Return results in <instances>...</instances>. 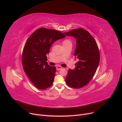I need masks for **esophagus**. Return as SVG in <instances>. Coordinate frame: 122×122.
<instances>
[{
  "label": "esophagus",
  "instance_id": "1",
  "mask_svg": "<svg viewBox=\"0 0 122 122\" xmlns=\"http://www.w3.org/2000/svg\"><path fill=\"white\" fill-rule=\"evenodd\" d=\"M56 70H57V71H58V70H61L62 68L60 66H56Z\"/></svg>",
  "mask_w": 122,
  "mask_h": 122
}]
</instances>
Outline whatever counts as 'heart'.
Here are the masks:
<instances>
[{"instance_id": "obj_1", "label": "heart", "mask_w": 122, "mask_h": 122, "mask_svg": "<svg viewBox=\"0 0 122 122\" xmlns=\"http://www.w3.org/2000/svg\"><path fill=\"white\" fill-rule=\"evenodd\" d=\"M68 43H71L70 41L69 40H65L63 42V44H68Z\"/></svg>"}]
</instances>
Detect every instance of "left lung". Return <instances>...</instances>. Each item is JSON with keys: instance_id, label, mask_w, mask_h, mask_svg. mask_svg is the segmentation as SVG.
Instances as JSON below:
<instances>
[{"instance_id": "8db88e82", "label": "left lung", "mask_w": 122, "mask_h": 122, "mask_svg": "<svg viewBox=\"0 0 122 122\" xmlns=\"http://www.w3.org/2000/svg\"><path fill=\"white\" fill-rule=\"evenodd\" d=\"M64 34L76 39L74 55L78 61L74 69H69L66 82L70 87L79 88L86 86L95 74L100 61L98 47L93 36L83 28L74 29Z\"/></svg>"}]
</instances>
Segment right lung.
I'll return each instance as SVG.
<instances>
[{"label": "right lung", "mask_w": 122, "mask_h": 122, "mask_svg": "<svg viewBox=\"0 0 122 122\" xmlns=\"http://www.w3.org/2000/svg\"><path fill=\"white\" fill-rule=\"evenodd\" d=\"M65 37L58 30L40 28L32 33L25 44L22 57L24 72L40 90L46 89L53 84L56 68L47 64L46 54L55 41Z\"/></svg>", "instance_id": "add662e5"}]
</instances>
